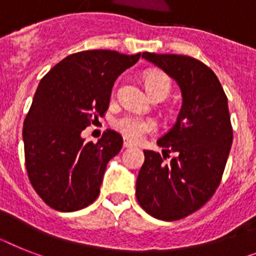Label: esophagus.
Returning <instances> with one entry per match:
<instances>
[{"mask_svg": "<svg viewBox=\"0 0 256 256\" xmlns=\"http://www.w3.org/2000/svg\"><path fill=\"white\" fill-rule=\"evenodd\" d=\"M124 148H132V147H135L134 143H132L130 140H128V139H124Z\"/></svg>", "mask_w": 256, "mask_h": 256, "instance_id": "34e87169", "label": "esophagus"}]
</instances>
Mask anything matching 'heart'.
Instances as JSON below:
<instances>
[{
	"instance_id": "heart-1",
	"label": "heart",
	"mask_w": 256,
	"mask_h": 256,
	"mask_svg": "<svg viewBox=\"0 0 256 256\" xmlns=\"http://www.w3.org/2000/svg\"><path fill=\"white\" fill-rule=\"evenodd\" d=\"M144 83L151 96L161 95L162 98H166L172 90L170 78L164 72H150L146 75ZM114 128L128 140L138 142L156 130V122L152 118L126 114L116 120Z\"/></svg>"
}]
</instances>
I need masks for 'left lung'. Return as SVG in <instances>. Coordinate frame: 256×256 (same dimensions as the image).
Segmentation results:
<instances>
[{"label":"left lung","instance_id":"8db88e82","mask_svg":"<svg viewBox=\"0 0 256 256\" xmlns=\"http://www.w3.org/2000/svg\"><path fill=\"white\" fill-rule=\"evenodd\" d=\"M142 57L177 82L182 106L158 140L162 154L144 150L135 194L154 218L181 220L203 207L221 182L233 142L228 98L216 74L199 60L148 52Z\"/></svg>","mask_w":256,"mask_h":256}]
</instances>
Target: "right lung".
<instances>
[{
  "mask_svg": "<svg viewBox=\"0 0 256 256\" xmlns=\"http://www.w3.org/2000/svg\"><path fill=\"white\" fill-rule=\"evenodd\" d=\"M138 54L96 49L58 62L40 80L23 124L26 169L35 191L56 211L86 208L100 194L106 164L122 148V136L106 130L98 143L82 132L108 110L116 79Z\"/></svg>",
  "mask_w": 256,
  "mask_h": 256,
  "instance_id": "obj_1",
  "label": "right lung"
}]
</instances>
